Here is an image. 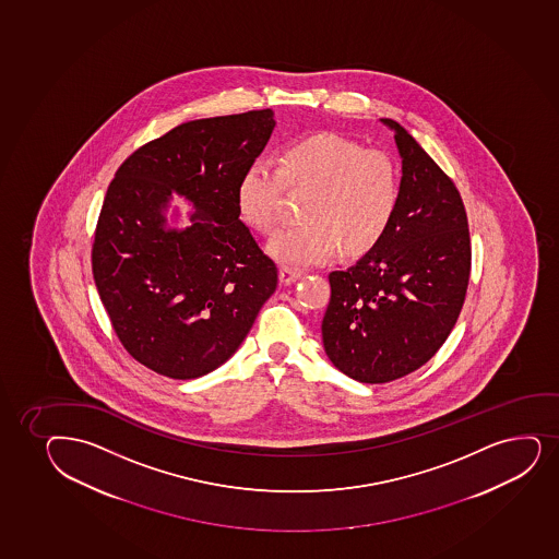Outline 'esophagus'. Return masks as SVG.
Segmentation results:
<instances>
[{
  "instance_id": "1",
  "label": "esophagus",
  "mask_w": 559,
  "mask_h": 559,
  "mask_svg": "<svg viewBox=\"0 0 559 559\" xmlns=\"http://www.w3.org/2000/svg\"><path fill=\"white\" fill-rule=\"evenodd\" d=\"M298 277H300V270L290 269V266H282V270H280V282H282L283 285H290V283H295Z\"/></svg>"
}]
</instances>
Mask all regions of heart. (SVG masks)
Returning <instances> with one entry per match:
<instances>
[{
  "label": "heart",
  "mask_w": 559,
  "mask_h": 559,
  "mask_svg": "<svg viewBox=\"0 0 559 559\" xmlns=\"http://www.w3.org/2000/svg\"><path fill=\"white\" fill-rule=\"evenodd\" d=\"M285 185L309 190L306 224L287 227L269 242V253L290 266H313L335 251L364 255L392 227L401 198L395 162L340 134L311 135L283 153L280 167L264 158L246 166L237 185V209L257 233L280 222Z\"/></svg>",
  "instance_id": "heart-1"
}]
</instances>
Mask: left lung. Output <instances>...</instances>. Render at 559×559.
I'll use <instances>...</instances> for the list:
<instances>
[{"mask_svg": "<svg viewBox=\"0 0 559 559\" xmlns=\"http://www.w3.org/2000/svg\"><path fill=\"white\" fill-rule=\"evenodd\" d=\"M401 156L397 214L366 255L328 280L322 343L341 372L384 384L427 364L461 313L469 277V231L461 193L393 119Z\"/></svg>", "mask_w": 559, "mask_h": 559, "instance_id": "obj_1", "label": "left lung"}]
</instances>
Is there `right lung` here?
I'll return each mask as SVG.
<instances>
[{"mask_svg":"<svg viewBox=\"0 0 559 559\" xmlns=\"http://www.w3.org/2000/svg\"><path fill=\"white\" fill-rule=\"evenodd\" d=\"M276 127L272 109L182 122L138 148L111 180L93 276L132 358L200 379L242 345L277 269L237 209V185ZM188 200V225L173 195Z\"/></svg>","mask_w":559,"mask_h":559,"instance_id":"obj_1","label":"right lung"}]
</instances>
